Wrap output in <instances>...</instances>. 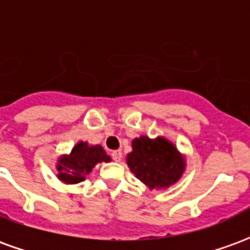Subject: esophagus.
Returning <instances> with one entry per match:
<instances>
[{"mask_svg":"<svg viewBox=\"0 0 250 250\" xmlns=\"http://www.w3.org/2000/svg\"><path fill=\"white\" fill-rule=\"evenodd\" d=\"M111 157H112V159H114L115 162H120V161H122V157H123V154H122L120 150H116V151H114L112 154H111Z\"/></svg>","mask_w":250,"mask_h":250,"instance_id":"34e87169","label":"esophagus"}]
</instances>
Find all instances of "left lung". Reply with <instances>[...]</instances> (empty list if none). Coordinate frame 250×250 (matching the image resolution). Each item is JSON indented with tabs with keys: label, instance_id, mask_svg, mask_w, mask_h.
Segmentation results:
<instances>
[{
	"label": "left lung",
	"instance_id": "8db88e82",
	"mask_svg": "<svg viewBox=\"0 0 250 250\" xmlns=\"http://www.w3.org/2000/svg\"><path fill=\"white\" fill-rule=\"evenodd\" d=\"M132 151L125 161L136 178L148 188H167L185 173L186 161L174 143L165 136L151 139L146 135L131 142Z\"/></svg>",
	"mask_w": 250,
	"mask_h": 250
}]
</instances>
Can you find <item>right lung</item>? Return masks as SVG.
Listing matches in <instances>:
<instances>
[{
	"label": "right lung",
	"instance_id": "right-lung-1",
	"mask_svg": "<svg viewBox=\"0 0 250 250\" xmlns=\"http://www.w3.org/2000/svg\"><path fill=\"white\" fill-rule=\"evenodd\" d=\"M111 158L105 154L100 145H88L77 142L69 154H64L57 159V178L62 184L75 185L85 179V175L102 162H109Z\"/></svg>",
	"mask_w": 250,
	"mask_h": 250
}]
</instances>
